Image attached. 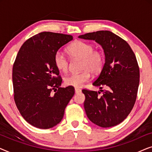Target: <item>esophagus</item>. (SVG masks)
I'll use <instances>...</instances> for the list:
<instances>
[{
  "label": "esophagus",
  "mask_w": 152,
  "mask_h": 152,
  "mask_svg": "<svg viewBox=\"0 0 152 152\" xmlns=\"http://www.w3.org/2000/svg\"><path fill=\"white\" fill-rule=\"evenodd\" d=\"M75 93H80L81 91H82V90H81V89H80V88H75Z\"/></svg>",
  "instance_id": "1"
}]
</instances>
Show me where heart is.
Returning <instances> with one entry per match:
<instances>
[{
    "label": "heart",
    "mask_w": 152,
    "mask_h": 152,
    "mask_svg": "<svg viewBox=\"0 0 152 152\" xmlns=\"http://www.w3.org/2000/svg\"><path fill=\"white\" fill-rule=\"evenodd\" d=\"M70 57L82 59L81 70L78 73H71L64 77L66 86L81 87L88 82L91 77V72L97 74L102 69L104 63V55L102 50L94 49V45L84 41H77L70 44L67 48ZM54 63L60 71L66 72L69 67V61L63 52L58 50L54 57Z\"/></svg>",
    "instance_id": "1"
}]
</instances>
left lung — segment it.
I'll return each mask as SVG.
<instances>
[{
  "label": "left lung",
  "mask_w": 152,
  "mask_h": 152,
  "mask_svg": "<svg viewBox=\"0 0 152 152\" xmlns=\"http://www.w3.org/2000/svg\"><path fill=\"white\" fill-rule=\"evenodd\" d=\"M79 38L95 41L105 54L104 65L93 83L100 90H82L87 117L101 127L117 125L127 117L136 100L140 70L135 54L126 41L108 30L89 32Z\"/></svg>",
  "instance_id": "obj_1"
}]
</instances>
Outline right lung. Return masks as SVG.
Returning a JSON list of instances; mask_svg holds the SVG:
<instances>
[{"label":"right lung","instance_id":"right-lung-1","mask_svg":"<svg viewBox=\"0 0 152 152\" xmlns=\"http://www.w3.org/2000/svg\"><path fill=\"white\" fill-rule=\"evenodd\" d=\"M72 39L71 35L41 32L28 39L16 56L12 69L14 101L23 118L35 127L46 129L59 124L74 95L73 86L60 87L62 79L54 63L58 50Z\"/></svg>","mask_w":152,"mask_h":152}]
</instances>
